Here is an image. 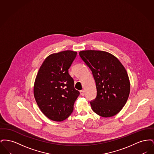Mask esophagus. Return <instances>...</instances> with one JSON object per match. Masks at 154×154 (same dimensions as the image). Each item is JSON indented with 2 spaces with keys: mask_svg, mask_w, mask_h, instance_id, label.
I'll list each match as a JSON object with an SVG mask.
<instances>
[{
  "mask_svg": "<svg viewBox=\"0 0 154 154\" xmlns=\"http://www.w3.org/2000/svg\"><path fill=\"white\" fill-rule=\"evenodd\" d=\"M80 94L81 96H84L85 95V91L83 90H81L80 91Z\"/></svg>",
  "mask_w": 154,
  "mask_h": 154,
  "instance_id": "esophagus-1",
  "label": "esophagus"
}]
</instances>
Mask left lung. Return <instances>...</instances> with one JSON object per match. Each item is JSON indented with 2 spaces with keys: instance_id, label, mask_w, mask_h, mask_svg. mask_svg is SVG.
Instances as JSON below:
<instances>
[{
  "instance_id": "8db88e82",
  "label": "left lung",
  "mask_w": 154,
  "mask_h": 154,
  "mask_svg": "<svg viewBox=\"0 0 154 154\" xmlns=\"http://www.w3.org/2000/svg\"><path fill=\"white\" fill-rule=\"evenodd\" d=\"M95 81L96 97L90 102L92 110L103 117L118 114L127 102L130 82L124 66L116 57L102 51L79 52Z\"/></svg>"
}]
</instances>
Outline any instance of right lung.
<instances>
[{
  "mask_svg": "<svg viewBox=\"0 0 154 154\" xmlns=\"http://www.w3.org/2000/svg\"><path fill=\"white\" fill-rule=\"evenodd\" d=\"M77 54L70 50L52 54L44 60L37 74L35 100L42 112L52 121H62L69 117L80 95L69 74Z\"/></svg>",
  "mask_w": 154,
  "mask_h": 154,
  "instance_id": "right-lung-1",
  "label": "right lung"
}]
</instances>
